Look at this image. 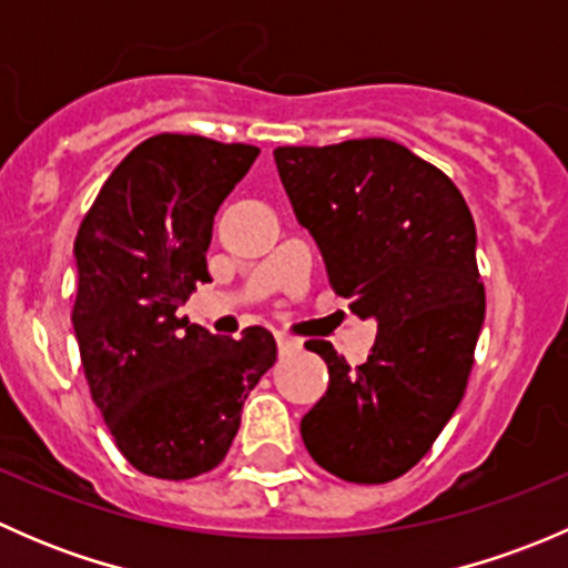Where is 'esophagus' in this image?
Instances as JSON below:
<instances>
[{
	"mask_svg": "<svg viewBox=\"0 0 568 568\" xmlns=\"http://www.w3.org/2000/svg\"><path fill=\"white\" fill-rule=\"evenodd\" d=\"M277 348L280 354H296L302 348L300 337H291V335H277Z\"/></svg>",
	"mask_w": 568,
	"mask_h": 568,
	"instance_id": "1",
	"label": "esophagus"
}]
</instances>
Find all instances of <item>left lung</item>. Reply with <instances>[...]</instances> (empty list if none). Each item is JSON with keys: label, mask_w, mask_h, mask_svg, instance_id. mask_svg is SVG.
<instances>
[{"label": "left lung", "mask_w": 568, "mask_h": 568, "mask_svg": "<svg viewBox=\"0 0 568 568\" xmlns=\"http://www.w3.org/2000/svg\"><path fill=\"white\" fill-rule=\"evenodd\" d=\"M274 162L332 288L379 326L357 368L305 343L329 387L302 439L337 478L387 484L428 454L467 387L486 311L473 214L448 175L382 136L277 148Z\"/></svg>", "instance_id": "obj_1"}]
</instances>
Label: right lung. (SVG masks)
Returning <instances> with one entry per match:
<instances>
[{"label":"right lung","mask_w":568,"mask_h":568,"mask_svg":"<svg viewBox=\"0 0 568 568\" xmlns=\"http://www.w3.org/2000/svg\"><path fill=\"white\" fill-rule=\"evenodd\" d=\"M257 148L194 134L140 142L79 227L73 332L90 393L140 473L183 480L225 459L252 387L277 359L274 335H211L178 307L205 266L214 216Z\"/></svg>","instance_id":"obj_1"}]
</instances>
